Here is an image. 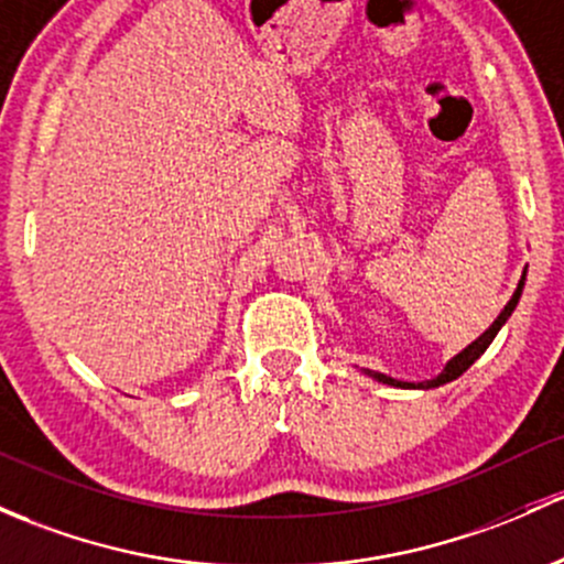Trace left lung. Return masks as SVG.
<instances>
[{
    "label": "left lung",
    "instance_id": "left-lung-1",
    "mask_svg": "<svg viewBox=\"0 0 564 564\" xmlns=\"http://www.w3.org/2000/svg\"><path fill=\"white\" fill-rule=\"evenodd\" d=\"M524 275H527V270H524ZM524 275H521V281H519L517 292H513V297L508 300V305L502 307V311H500V316L495 318V324H491V327L486 329L484 335L478 337V340H473L470 346L465 348V351H459V354H456V357H454L452 361H448L446 367H443V372H441V376H437V378H432V381H424V383H408V381H394V378L383 376V372H372V370H365V372H367V376H372V378H376V381H381V383H389V387H400V389H435V387H443V383L454 381V378H459L462 372H465L467 367H470L473 361H476V359L481 357V354L486 351V348H489V343L495 340V337H497V332L502 329V324H506L508 318H511L513 307L519 305L521 289H524Z\"/></svg>",
    "mask_w": 564,
    "mask_h": 564
}]
</instances>
